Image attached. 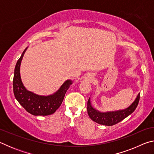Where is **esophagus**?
I'll return each mask as SVG.
<instances>
[{
  "label": "esophagus",
  "instance_id": "1",
  "mask_svg": "<svg viewBox=\"0 0 154 154\" xmlns=\"http://www.w3.org/2000/svg\"><path fill=\"white\" fill-rule=\"evenodd\" d=\"M85 79L87 81V82H94V75L92 73H88L86 76L85 77Z\"/></svg>",
  "mask_w": 154,
  "mask_h": 154
}]
</instances>
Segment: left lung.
I'll list each match as a JSON object with an SVG mask.
<instances>
[{
  "label": "left lung",
  "mask_w": 154,
  "mask_h": 154,
  "mask_svg": "<svg viewBox=\"0 0 154 154\" xmlns=\"http://www.w3.org/2000/svg\"><path fill=\"white\" fill-rule=\"evenodd\" d=\"M140 99V93L138 94L134 102L126 109L122 110L101 112L94 108L91 103L90 97L88 100V114L91 119L99 124L105 126H113L123 120L132 114L136 109Z\"/></svg>",
  "instance_id": "left-lung-1"
}]
</instances>
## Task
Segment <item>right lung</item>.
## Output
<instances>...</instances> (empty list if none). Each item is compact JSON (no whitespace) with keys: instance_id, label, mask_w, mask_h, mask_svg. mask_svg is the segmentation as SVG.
<instances>
[{"instance_id":"1","label":"right lung","mask_w":154,"mask_h":154,"mask_svg":"<svg viewBox=\"0 0 154 154\" xmlns=\"http://www.w3.org/2000/svg\"><path fill=\"white\" fill-rule=\"evenodd\" d=\"M28 48L24 49L15 67L14 93L16 100L28 113L33 116H49L55 113L63 101L65 94L72 83V81L66 80L55 93L48 96L38 95L28 90L23 84L20 76V65L23 56Z\"/></svg>"}]
</instances>
